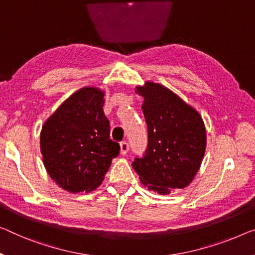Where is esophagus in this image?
Listing matches in <instances>:
<instances>
[{"instance_id":"1","label":"esophagus","mask_w":255,"mask_h":255,"mask_svg":"<svg viewBox=\"0 0 255 255\" xmlns=\"http://www.w3.org/2000/svg\"><path fill=\"white\" fill-rule=\"evenodd\" d=\"M128 151H129L128 143L127 142H121L120 143V153L124 155V154H126Z\"/></svg>"}]
</instances>
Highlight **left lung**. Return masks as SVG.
<instances>
[{"label":"left lung","instance_id":"left-lung-1","mask_svg":"<svg viewBox=\"0 0 255 255\" xmlns=\"http://www.w3.org/2000/svg\"><path fill=\"white\" fill-rule=\"evenodd\" d=\"M144 98L147 149L135 158L132 168L144 187L159 195L191 183L206 149V129L197 110L165 86L146 81L136 87Z\"/></svg>","mask_w":255,"mask_h":255}]
</instances>
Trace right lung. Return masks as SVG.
Here are the masks:
<instances>
[{"mask_svg":"<svg viewBox=\"0 0 255 255\" xmlns=\"http://www.w3.org/2000/svg\"><path fill=\"white\" fill-rule=\"evenodd\" d=\"M104 91L85 87L71 95L48 118L40 135L43 165L60 188L72 193L100 187L120 152L110 138Z\"/></svg>","mask_w":255,"mask_h":255,"instance_id":"add662e5","label":"right lung"}]
</instances>
